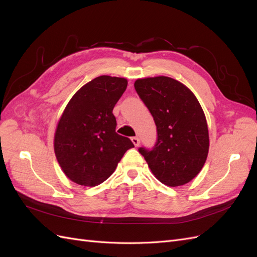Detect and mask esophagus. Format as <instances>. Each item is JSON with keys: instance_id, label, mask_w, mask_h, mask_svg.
I'll list each match as a JSON object with an SVG mask.
<instances>
[{"instance_id": "esophagus-1", "label": "esophagus", "mask_w": 257, "mask_h": 257, "mask_svg": "<svg viewBox=\"0 0 257 257\" xmlns=\"http://www.w3.org/2000/svg\"><path fill=\"white\" fill-rule=\"evenodd\" d=\"M132 143L134 144L135 147H138L139 144H141V141H139L138 137H132Z\"/></svg>"}]
</instances>
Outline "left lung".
<instances>
[{
	"instance_id": "1",
	"label": "left lung",
	"mask_w": 257,
	"mask_h": 257,
	"mask_svg": "<svg viewBox=\"0 0 257 257\" xmlns=\"http://www.w3.org/2000/svg\"><path fill=\"white\" fill-rule=\"evenodd\" d=\"M135 90L150 110L158 128L151 151L139 148L154 177L167 186L193 180L209 152L206 115L194 93L166 76L139 78Z\"/></svg>"
}]
</instances>
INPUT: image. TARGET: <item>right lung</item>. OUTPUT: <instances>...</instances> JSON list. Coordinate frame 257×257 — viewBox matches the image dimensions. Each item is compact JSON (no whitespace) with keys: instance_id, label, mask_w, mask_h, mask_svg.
I'll use <instances>...</instances> for the list:
<instances>
[{"instance_id":"obj_1","label":"right lung","mask_w":257,"mask_h":257,"mask_svg":"<svg viewBox=\"0 0 257 257\" xmlns=\"http://www.w3.org/2000/svg\"><path fill=\"white\" fill-rule=\"evenodd\" d=\"M127 87L121 77L103 75L85 83L60 116L53 149L62 172L83 186L103 183L134 145L115 133L114 105Z\"/></svg>"}]
</instances>
